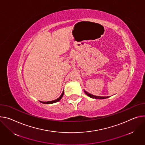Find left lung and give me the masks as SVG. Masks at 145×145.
Here are the masks:
<instances>
[{"instance_id": "1", "label": "left lung", "mask_w": 145, "mask_h": 145, "mask_svg": "<svg viewBox=\"0 0 145 145\" xmlns=\"http://www.w3.org/2000/svg\"><path fill=\"white\" fill-rule=\"evenodd\" d=\"M84 93L88 96V97H91V98H95V99H106V98H108L109 97H99V96H95V95H92V94H89V93H88V92H87V91H86L85 90H84Z\"/></svg>"}]
</instances>
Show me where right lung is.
Returning <instances> with one entry per match:
<instances>
[{
    "mask_svg": "<svg viewBox=\"0 0 145 145\" xmlns=\"http://www.w3.org/2000/svg\"><path fill=\"white\" fill-rule=\"evenodd\" d=\"M63 94H64V90L63 91L62 93V94L61 95V96H60L58 98H57V99H56V100L51 101H48V102H42V101H40V102L41 103H44V104H51V103H56V102H58L59 101H60V100H61V99L62 98V97H63Z\"/></svg>",
    "mask_w": 145,
    "mask_h": 145,
    "instance_id": "obj_1",
    "label": "right lung"
}]
</instances>
